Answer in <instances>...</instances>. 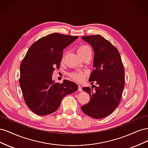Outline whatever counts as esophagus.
<instances>
[{
    "label": "esophagus",
    "mask_w": 148,
    "mask_h": 148,
    "mask_svg": "<svg viewBox=\"0 0 148 148\" xmlns=\"http://www.w3.org/2000/svg\"><path fill=\"white\" fill-rule=\"evenodd\" d=\"M78 91H79V92H82L83 90H82V86H78Z\"/></svg>",
    "instance_id": "esophagus-1"
}]
</instances>
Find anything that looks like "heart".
Returning <instances> with one entry per match:
<instances>
[{
	"instance_id": "heart-1",
	"label": "heart",
	"mask_w": 148,
	"mask_h": 148,
	"mask_svg": "<svg viewBox=\"0 0 148 148\" xmlns=\"http://www.w3.org/2000/svg\"><path fill=\"white\" fill-rule=\"evenodd\" d=\"M90 51H91L90 47L87 45H83V46H80L78 49L77 52L78 53V54L79 55V54H83V53H84ZM64 56H63V57H62V60H64ZM71 77L73 80H75V81L78 82H82L85 79V77H86V73L84 72H75L71 74Z\"/></svg>"
}]
</instances>
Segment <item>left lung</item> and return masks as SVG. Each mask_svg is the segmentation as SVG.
I'll return each instance as SVG.
<instances>
[{
	"instance_id": "1",
	"label": "left lung",
	"mask_w": 148,
	"mask_h": 148,
	"mask_svg": "<svg viewBox=\"0 0 148 148\" xmlns=\"http://www.w3.org/2000/svg\"><path fill=\"white\" fill-rule=\"evenodd\" d=\"M92 46L93 67L89 82H97L93 91L89 87L83 90L90 96V101L82 106L83 113L94 119H102L111 114L119 106L125 86V70L120 53L115 47L101 35L82 38Z\"/></svg>"
}]
</instances>
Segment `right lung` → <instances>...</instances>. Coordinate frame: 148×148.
I'll return each instance as SVG.
<instances>
[{
  "instance_id": "add662e5",
  "label": "right lung",
  "mask_w": 148,
  "mask_h": 148,
  "mask_svg": "<svg viewBox=\"0 0 148 148\" xmlns=\"http://www.w3.org/2000/svg\"><path fill=\"white\" fill-rule=\"evenodd\" d=\"M78 38L57 33L49 34L33 43L22 60L20 86L26 104L36 114L54 112L65 96L78 90L73 82L64 79L60 84L52 78L55 69H59L64 50Z\"/></svg>"
}]
</instances>
